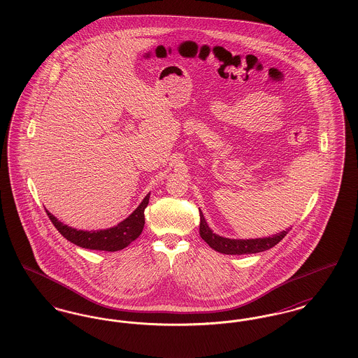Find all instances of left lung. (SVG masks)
Segmentation results:
<instances>
[{
  "mask_svg": "<svg viewBox=\"0 0 358 358\" xmlns=\"http://www.w3.org/2000/svg\"><path fill=\"white\" fill-rule=\"evenodd\" d=\"M291 229V228H289ZM289 229L282 231L276 235L263 238H248V240H235L219 236L212 232L205 222L204 215L200 210V236L205 240L210 248L225 255H244V254H256L273 248L282 238L289 234Z\"/></svg>",
  "mask_w": 358,
  "mask_h": 358,
  "instance_id": "obj_1",
  "label": "left lung"
}]
</instances>
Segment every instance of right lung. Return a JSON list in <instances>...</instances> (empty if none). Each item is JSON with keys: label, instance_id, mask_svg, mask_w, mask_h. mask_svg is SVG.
<instances>
[{"label": "right lung", "instance_id": "right-lung-1", "mask_svg": "<svg viewBox=\"0 0 358 358\" xmlns=\"http://www.w3.org/2000/svg\"><path fill=\"white\" fill-rule=\"evenodd\" d=\"M149 197L150 193L143 199V201L126 220L120 222L117 227L103 231H78L59 222L48 210L47 215L52 224L55 225V228L71 243L82 248L114 252L123 250L141 235L145 225V208L149 204Z\"/></svg>", "mask_w": 358, "mask_h": 358}]
</instances>
